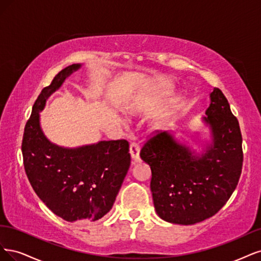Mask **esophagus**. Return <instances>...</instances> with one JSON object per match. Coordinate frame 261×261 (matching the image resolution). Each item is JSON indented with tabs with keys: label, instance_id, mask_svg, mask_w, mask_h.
<instances>
[{
	"label": "esophagus",
	"instance_id": "34e87169",
	"mask_svg": "<svg viewBox=\"0 0 261 261\" xmlns=\"http://www.w3.org/2000/svg\"><path fill=\"white\" fill-rule=\"evenodd\" d=\"M130 154L132 157V164L140 161V146L137 142H132L130 144Z\"/></svg>",
	"mask_w": 261,
	"mask_h": 261
}]
</instances>
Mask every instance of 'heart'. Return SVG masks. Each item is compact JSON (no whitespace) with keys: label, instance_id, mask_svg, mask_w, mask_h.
<instances>
[{"label":"heart","instance_id":"obj_1","mask_svg":"<svg viewBox=\"0 0 261 261\" xmlns=\"http://www.w3.org/2000/svg\"><path fill=\"white\" fill-rule=\"evenodd\" d=\"M163 93H169L170 92V87L167 86L163 89ZM144 104H145V98L144 99H140V100H136V102L132 103L131 105H129L127 112L131 115H134V114H138L140 113L141 111H143V108H144Z\"/></svg>","mask_w":261,"mask_h":261}]
</instances>
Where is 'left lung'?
<instances>
[{"instance_id":"1","label":"left lung","mask_w":261,"mask_h":261,"mask_svg":"<svg viewBox=\"0 0 261 261\" xmlns=\"http://www.w3.org/2000/svg\"><path fill=\"white\" fill-rule=\"evenodd\" d=\"M204 120L213 131V145L196 156L169 133L147 137L140 156L152 170L150 191L157 215L176 224H194L213 217L237 188L243 166L239 120L222 91L210 93Z\"/></svg>"}]
</instances>
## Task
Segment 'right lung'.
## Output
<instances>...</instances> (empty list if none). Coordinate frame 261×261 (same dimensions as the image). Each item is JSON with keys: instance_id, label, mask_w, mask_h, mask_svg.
Returning a JSON list of instances; mask_svg holds the SVG:
<instances>
[{"instance_id": "obj_1", "label": "right lung", "mask_w": 261, "mask_h": 261, "mask_svg": "<svg viewBox=\"0 0 261 261\" xmlns=\"http://www.w3.org/2000/svg\"><path fill=\"white\" fill-rule=\"evenodd\" d=\"M80 68L72 64L41 91L24 125L21 150L24 171L36 194L66 221H95L112 209L127 174L131 156L127 140L102 141L79 148L52 144L42 132L39 112L46 97L67 75Z\"/></svg>"}]
</instances>
